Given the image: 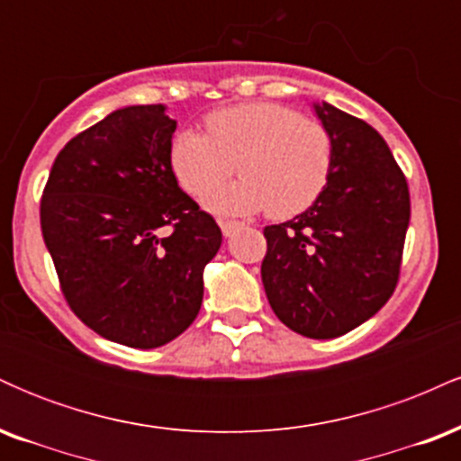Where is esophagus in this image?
Instances as JSON below:
<instances>
[{"label": "esophagus", "mask_w": 461, "mask_h": 461, "mask_svg": "<svg viewBox=\"0 0 461 461\" xmlns=\"http://www.w3.org/2000/svg\"><path fill=\"white\" fill-rule=\"evenodd\" d=\"M219 225H221V231H223V236H227V238L242 227V223H238V221H219Z\"/></svg>", "instance_id": "1"}]
</instances>
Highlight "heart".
<instances>
[{"instance_id":"obj_1","label":"heart","mask_w":461,"mask_h":461,"mask_svg":"<svg viewBox=\"0 0 461 461\" xmlns=\"http://www.w3.org/2000/svg\"><path fill=\"white\" fill-rule=\"evenodd\" d=\"M208 134L177 131L168 160L179 186L203 194L236 167L241 179L210 191L203 205L216 214H258L268 208L288 219L310 208L330 182L333 140L325 125L294 108L249 102L214 110Z\"/></svg>"}]
</instances>
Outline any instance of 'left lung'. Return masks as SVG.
<instances>
[{"instance_id": "obj_1", "label": "left lung", "mask_w": 461, "mask_h": 461, "mask_svg": "<svg viewBox=\"0 0 461 461\" xmlns=\"http://www.w3.org/2000/svg\"><path fill=\"white\" fill-rule=\"evenodd\" d=\"M333 140L330 182L305 212L264 227L262 284L279 321L314 340L356 330L394 293L410 225V190L382 136L314 102Z\"/></svg>"}]
</instances>
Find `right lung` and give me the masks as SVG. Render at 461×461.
I'll use <instances>...</instances> for the list:
<instances>
[{
    "label": "right lung",
    "mask_w": 461,
    "mask_h": 461,
    "mask_svg": "<svg viewBox=\"0 0 461 461\" xmlns=\"http://www.w3.org/2000/svg\"><path fill=\"white\" fill-rule=\"evenodd\" d=\"M167 105H123L58 153L41 230L71 310L105 340L156 348L197 319L223 242L179 188ZM171 224V235L161 227Z\"/></svg>",
    "instance_id": "1"
}]
</instances>
